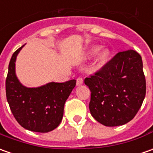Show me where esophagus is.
Segmentation results:
<instances>
[{"instance_id": "esophagus-1", "label": "esophagus", "mask_w": 153, "mask_h": 153, "mask_svg": "<svg viewBox=\"0 0 153 153\" xmlns=\"http://www.w3.org/2000/svg\"><path fill=\"white\" fill-rule=\"evenodd\" d=\"M76 85L79 86V85H83V79L82 78H78L76 80Z\"/></svg>"}]
</instances>
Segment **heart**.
Segmentation results:
<instances>
[{
	"label": "heart",
	"mask_w": 153,
	"mask_h": 153,
	"mask_svg": "<svg viewBox=\"0 0 153 153\" xmlns=\"http://www.w3.org/2000/svg\"><path fill=\"white\" fill-rule=\"evenodd\" d=\"M99 50H100V48H98V47H95V48H94L91 50L90 54L91 55L96 54V53L99 52ZM109 56H110V53H109V51L108 50L102 51V52L98 55V58H97L98 63H100V64H104V63H105L107 60H108V59H109Z\"/></svg>",
	"instance_id": "1"
}]
</instances>
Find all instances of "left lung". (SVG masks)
<instances>
[{"label":"left lung","instance_id":"8db88e82","mask_svg":"<svg viewBox=\"0 0 153 153\" xmlns=\"http://www.w3.org/2000/svg\"><path fill=\"white\" fill-rule=\"evenodd\" d=\"M141 55L120 52L94 75L85 78L90 88V113L105 126L126 124L137 115L146 95Z\"/></svg>","mask_w":153,"mask_h":153}]
</instances>
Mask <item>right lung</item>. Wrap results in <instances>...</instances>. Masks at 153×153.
<instances>
[{"instance_id":"right-lung-1","label":"right lung","mask_w":153,"mask_h":153,"mask_svg":"<svg viewBox=\"0 0 153 153\" xmlns=\"http://www.w3.org/2000/svg\"><path fill=\"white\" fill-rule=\"evenodd\" d=\"M22 46L11 57L8 67L6 93L7 102L16 121L35 132H48L60 124L65 101L76 85V80L50 82L39 87L23 85L16 74V57Z\"/></svg>"}]
</instances>
